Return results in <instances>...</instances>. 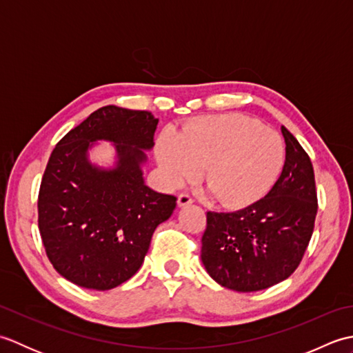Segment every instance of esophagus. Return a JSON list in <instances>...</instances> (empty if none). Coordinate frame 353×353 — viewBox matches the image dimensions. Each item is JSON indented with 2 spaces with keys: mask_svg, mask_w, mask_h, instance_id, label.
<instances>
[{
  "mask_svg": "<svg viewBox=\"0 0 353 353\" xmlns=\"http://www.w3.org/2000/svg\"><path fill=\"white\" fill-rule=\"evenodd\" d=\"M192 201H194V199L191 197V194H188V192H182L181 196H179V199H177V203H179V206H181V208L191 205Z\"/></svg>",
  "mask_w": 353,
  "mask_h": 353,
  "instance_id": "1",
  "label": "esophagus"
}]
</instances>
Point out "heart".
Instances as JSON below:
<instances>
[{"label": "heart", "instance_id": "heart-1", "mask_svg": "<svg viewBox=\"0 0 353 353\" xmlns=\"http://www.w3.org/2000/svg\"><path fill=\"white\" fill-rule=\"evenodd\" d=\"M157 161L168 185L177 186L203 168V182L221 205L259 200L279 177L285 145L273 130L243 115L201 117L181 134L165 132Z\"/></svg>", "mask_w": 353, "mask_h": 353}]
</instances>
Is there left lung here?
<instances>
[{
	"instance_id": "8db88e82",
	"label": "left lung",
	"mask_w": 353,
	"mask_h": 353,
	"mask_svg": "<svg viewBox=\"0 0 353 353\" xmlns=\"http://www.w3.org/2000/svg\"><path fill=\"white\" fill-rule=\"evenodd\" d=\"M285 163L265 197L235 212L206 214L201 262L221 287L252 292L287 279L312 236L317 191L308 153L282 125Z\"/></svg>"
}]
</instances>
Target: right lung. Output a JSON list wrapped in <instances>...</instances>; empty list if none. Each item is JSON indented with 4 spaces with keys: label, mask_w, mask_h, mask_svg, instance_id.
<instances>
[{
    "label": "right lung",
    "mask_w": 353,
    "mask_h": 353,
    "mask_svg": "<svg viewBox=\"0 0 353 353\" xmlns=\"http://www.w3.org/2000/svg\"><path fill=\"white\" fill-rule=\"evenodd\" d=\"M157 121L147 110L104 106L52 150L37 223L52 267L79 287L106 291L129 281L144 262L154 229L176 209L174 196L150 190L142 177ZM101 139L114 142L115 169H99L87 159V150Z\"/></svg>",
    "instance_id": "obj_1"
}]
</instances>
